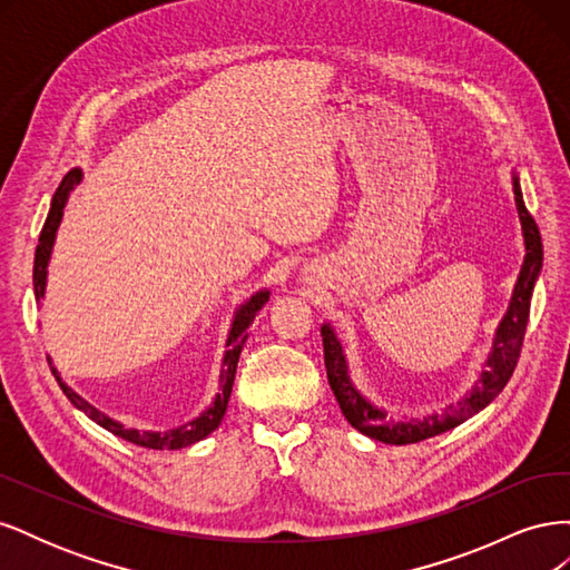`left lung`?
<instances>
[{
    "label": "left lung",
    "mask_w": 570,
    "mask_h": 570,
    "mask_svg": "<svg viewBox=\"0 0 570 570\" xmlns=\"http://www.w3.org/2000/svg\"><path fill=\"white\" fill-rule=\"evenodd\" d=\"M511 180H513L515 209H519V218H521L525 256H523L519 278H515L513 292H511L507 314L502 321H499L497 331H494L485 366H482L475 385L465 392L456 404L444 406L440 413H430V416H423L421 421L419 419L409 421V423L392 421L387 416V411L371 404L366 396L356 390V385L350 377L347 358H344L342 344L333 331V325L331 323L321 325L327 383H331V387H333V394L344 413V419H347L352 423V428L358 430V433H364L371 440L385 442V444H413V442H421L428 438H435L440 433H446V430L461 425L463 421H469L471 416H475L478 411L485 409L494 400V396L507 387L515 364H519L523 337H525V325H528V316H530L532 289H534V283H538L540 271H542L540 228L525 209L519 176L513 174Z\"/></svg>",
    "instance_id": "left-lung-1"
}]
</instances>
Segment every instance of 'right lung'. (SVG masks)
<instances>
[{
    "mask_svg": "<svg viewBox=\"0 0 570 570\" xmlns=\"http://www.w3.org/2000/svg\"><path fill=\"white\" fill-rule=\"evenodd\" d=\"M82 180V170L73 168L68 170L63 176L61 185L57 187L55 197H51V206H49V214L47 220L42 226L40 233V243L36 249V266H32V285H36V297L38 302L45 297V287H47V266H49V256H51V247H55V239H57V230H59V223L63 216V206L68 202V195H71V189ZM268 289L256 292L252 295L245 304H239V308L233 316V325H230V333L226 340V354H223V366H220V375H218V394L214 396L212 406L202 411L195 421H189L176 430H168V433H140V430H132L126 428L124 423H118L114 419H109L107 413H101L99 409H95L90 402H85L82 396L68 387L61 375L57 373L55 364L49 361V368L55 373L59 387L63 390V394L68 396V402H71L76 409H80L85 416L92 419L97 425H101L109 433L124 438L132 444H140L147 446V450H183V446L195 444L199 440H204L209 433L220 425L223 416H226V409H228V400H230V392H233V383H235V371H237V361H239V352L245 347V340H247V327L252 325L254 316L262 312V306L268 302Z\"/></svg>",
    "mask_w": 570,
    "mask_h": 570,
    "instance_id": "right-lung-1",
    "label": "right lung"
}]
</instances>
